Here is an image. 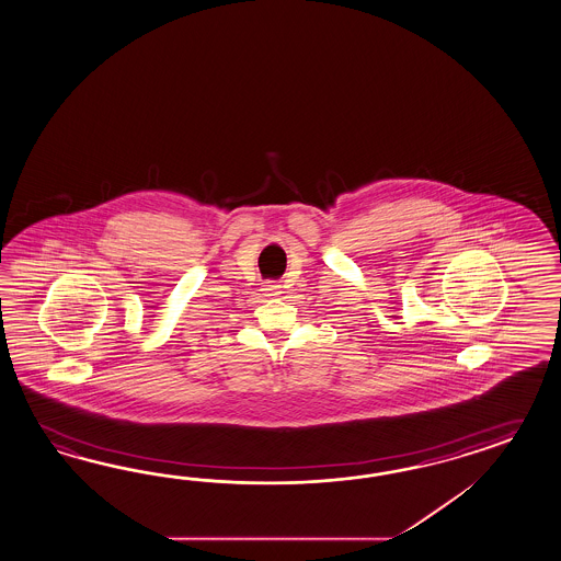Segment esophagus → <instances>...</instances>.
<instances>
[{"mask_svg":"<svg viewBox=\"0 0 561 561\" xmlns=\"http://www.w3.org/2000/svg\"><path fill=\"white\" fill-rule=\"evenodd\" d=\"M262 290H264V295L266 297H278L283 290H280V287L278 285H274V283H266L264 287H262Z\"/></svg>","mask_w":561,"mask_h":561,"instance_id":"esophagus-1","label":"esophagus"}]
</instances>
